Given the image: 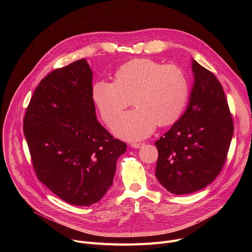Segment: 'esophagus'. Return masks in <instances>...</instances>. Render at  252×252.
<instances>
[{
    "label": "esophagus",
    "instance_id": "esophagus-1",
    "mask_svg": "<svg viewBox=\"0 0 252 252\" xmlns=\"http://www.w3.org/2000/svg\"><path fill=\"white\" fill-rule=\"evenodd\" d=\"M130 146L133 149H139V148H142L143 146H145V143L143 142H131Z\"/></svg>",
    "mask_w": 252,
    "mask_h": 252
}]
</instances>
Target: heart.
<instances>
[{
    "label": "heart",
    "mask_w": 252,
    "mask_h": 252,
    "mask_svg": "<svg viewBox=\"0 0 252 252\" xmlns=\"http://www.w3.org/2000/svg\"><path fill=\"white\" fill-rule=\"evenodd\" d=\"M189 93V81L183 68L149 59L123 64L116 71L115 83L98 80L92 87L93 100L107 125L132 99L135 109L122 115L113 125L114 133L126 140L148 137L158 125L176 123L186 110Z\"/></svg>",
    "instance_id": "b5f03b06"
}]
</instances>
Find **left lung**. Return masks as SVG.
<instances>
[{
  "mask_svg": "<svg viewBox=\"0 0 252 252\" xmlns=\"http://www.w3.org/2000/svg\"><path fill=\"white\" fill-rule=\"evenodd\" d=\"M193 86L185 114L156 146V176L173 194L191 193L220 172L233 135L223 89L215 76L191 59Z\"/></svg>",
  "mask_w": 252,
  "mask_h": 252,
  "instance_id": "8db88e82",
  "label": "left lung"
}]
</instances>
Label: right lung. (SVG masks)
Returning a JSON list of instances; mask_svg holds the SVG:
<instances>
[{"label":"right lung","mask_w":252,"mask_h":252,"mask_svg":"<svg viewBox=\"0 0 252 252\" xmlns=\"http://www.w3.org/2000/svg\"><path fill=\"white\" fill-rule=\"evenodd\" d=\"M86 59L57 68L35 89L24 134L40 181L67 203L88 206L113 185L126 145L96 120Z\"/></svg>","instance_id":"add662e5"}]
</instances>
